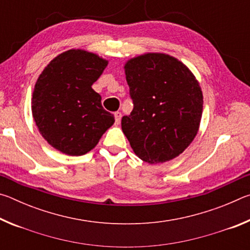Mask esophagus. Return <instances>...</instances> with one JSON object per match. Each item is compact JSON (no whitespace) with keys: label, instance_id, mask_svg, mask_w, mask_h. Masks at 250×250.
Returning <instances> with one entry per match:
<instances>
[{"label":"esophagus","instance_id":"esophagus-1","mask_svg":"<svg viewBox=\"0 0 250 250\" xmlns=\"http://www.w3.org/2000/svg\"><path fill=\"white\" fill-rule=\"evenodd\" d=\"M120 121H121V112L117 111V112H115V122H116V125H119Z\"/></svg>","mask_w":250,"mask_h":250}]
</instances>
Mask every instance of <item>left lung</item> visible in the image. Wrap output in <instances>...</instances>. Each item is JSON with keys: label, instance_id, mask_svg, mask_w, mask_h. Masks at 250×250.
Here are the masks:
<instances>
[{"label": "left lung", "instance_id": "left-lung-1", "mask_svg": "<svg viewBox=\"0 0 250 250\" xmlns=\"http://www.w3.org/2000/svg\"><path fill=\"white\" fill-rule=\"evenodd\" d=\"M133 101L121 128L139 158L163 163L179 156L197 134L203 94L192 71L179 59L147 53L125 62Z\"/></svg>", "mask_w": 250, "mask_h": 250}]
</instances>
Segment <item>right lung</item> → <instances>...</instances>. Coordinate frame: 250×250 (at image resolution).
Here are the masks:
<instances>
[{
	"mask_svg": "<svg viewBox=\"0 0 250 250\" xmlns=\"http://www.w3.org/2000/svg\"><path fill=\"white\" fill-rule=\"evenodd\" d=\"M107 65L108 61L94 53L70 49L55 57L40 75L33 91V118L56 150L86 154L115 122L91 88Z\"/></svg>",
	"mask_w": 250,
	"mask_h": 250,
	"instance_id": "1",
	"label": "right lung"
}]
</instances>
